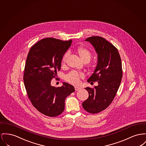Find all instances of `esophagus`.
Wrapping results in <instances>:
<instances>
[{"label":"esophagus","mask_w":146,"mask_h":146,"mask_svg":"<svg viewBox=\"0 0 146 146\" xmlns=\"http://www.w3.org/2000/svg\"><path fill=\"white\" fill-rule=\"evenodd\" d=\"M74 88H75L76 91H78V90H80V89H81V88H80V86H76L74 87Z\"/></svg>","instance_id":"34e87169"}]
</instances>
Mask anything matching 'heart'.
<instances>
[{
  "mask_svg": "<svg viewBox=\"0 0 146 146\" xmlns=\"http://www.w3.org/2000/svg\"><path fill=\"white\" fill-rule=\"evenodd\" d=\"M77 51L82 58V60L84 61L89 62L92 58V53L88 49L84 47H78ZM68 56V53H66L62 58V62H64L66 60L67 57ZM84 74L82 73H79L76 70H72L69 72L68 74L66 76V80L69 83L76 84H78L80 82V78L83 77Z\"/></svg>",
  "mask_w": 146,
  "mask_h": 146,
  "instance_id": "b5f03b06",
  "label": "heart"
}]
</instances>
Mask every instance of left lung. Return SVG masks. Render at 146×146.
Masks as SVG:
<instances>
[{"instance_id": "left-lung-1", "label": "left lung", "mask_w": 146, "mask_h": 146, "mask_svg": "<svg viewBox=\"0 0 146 146\" xmlns=\"http://www.w3.org/2000/svg\"><path fill=\"white\" fill-rule=\"evenodd\" d=\"M86 41L91 43L98 54L96 67L87 81H98V86L86 88L89 97L82 106L86 111L97 113L110 105L117 93L122 77L121 60L117 49L102 37L92 36Z\"/></svg>"}]
</instances>
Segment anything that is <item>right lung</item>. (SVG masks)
I'll list each match as a JSON object with an SVG mask.
<instances>
[{
    "label": "right lung",
    "instance_id": "1",
    "mask_svg": "<svg viewBox=\"0 0 146 146\" xmlns=\"http://www.w3.org/2000/svg\"><path fill=\"white\" fill-rule=\"evenodd\" d=\"M72 42L45 38L31 47L27 57L24 82L27 96L35 108L48 116L61 114L65 99L75 90L73 86L66 82L57 88L51 84L60 70L63 56Z\"/></svg>",
    "mask_w": 146,
    "mask_h": 146
}]
</instances>
